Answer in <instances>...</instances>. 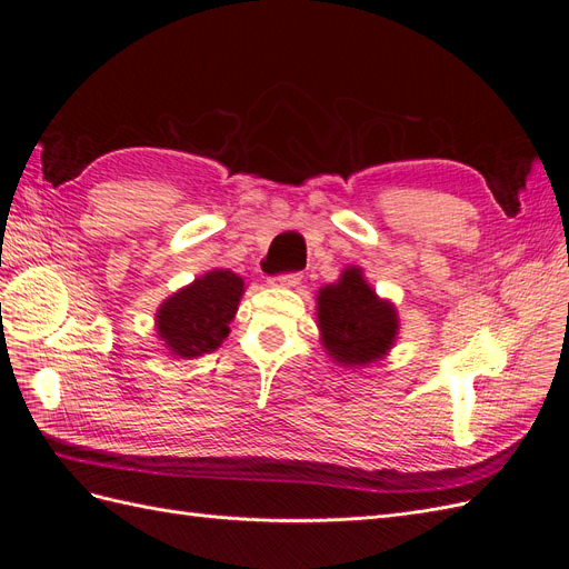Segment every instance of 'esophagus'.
<instances>
[{
	"instance_id": "obj_1",
	"label": "esophagus",
	"mask_w": 569,
	"mask_h": 569,
	"mask_svg": "<svg viewBox=\"0 0 569 569\" xmlns=\"http://www.w3.org/2000/svg\"><path fill=\"white\" fill-rule=\"evenodd\" d=\"M299 282H301V272H280L270 278V284L274 287H295Z\"/></svg>"
}]
</instances>
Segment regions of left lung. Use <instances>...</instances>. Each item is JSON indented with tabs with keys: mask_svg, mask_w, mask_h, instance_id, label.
Returning <instances> with one entry per match:
<instances>
[{
	"mask_svg": "<svg viewBox=\"0 0 569 569\" xmlns=\"http://www.w3.org/2000/svg\"><path fill=\"white\" fill-rule=\"evenodd\" d=\"M318 325L325 349L343 366H366L385 356L399 330L391 303L375 297L358 268L320 289Z\"/></svg>",
	"mask_w": 569,
	"mask_h": 569,
	"instance_id": "1",
	"label": "left lung"
}]
</instances>
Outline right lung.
I'll use <instances>...</instances> for the list:
<instances>
[{
  "label": "right lung",
  "instance_id": "obj_1",
  "mask_svg": "<svg viewBox=\"0 0 569 569\" xmlns=\"http://www.w3.org/2000/svg\"><path fill=\"white\" fill-rule=\"evenodd\" d=\"M244 282L230 270L206 272L159 308V337L182 358L211 353L230 335Z\"/></svg>",
  "mask_w": 569,
  "mask_h": 569
}]
</instances>
